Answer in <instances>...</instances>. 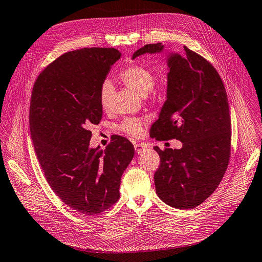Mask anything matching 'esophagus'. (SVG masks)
<instances>
[{"label": "esophagus", "instance_id": "34e87169", "mask_svg": "<svg viewBox=\"0 0 262 262\" xmlns=\"http://www.w3.org/2000/svg\"><path fill=\"white\" fill-rule=\"evenodd\" d=\"M134 150H135V152L136 153H143V152H145L146 150H147V146L145 145V144H135L134 145Z\"/></svg>", "mask_w": 262, "mask_h": 262}]
</instances>
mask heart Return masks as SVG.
<instances>
[{
  "mask_svg": "<svg viewBox=\"0 0 262 262\" xmlns=\"http://www.w3.org/2000/svg\"><path fill=\"white\" fill-rule=\"evenodd\" d=\"M122 82L131 90L136 92L140 96H147L149 93L156 95L163 91V87L154 85V74L153 72L142 65H132L120 73ZM114 92L113 84L110 80H105L100 86L99 91V102L103 109L107 110L110 107L112 96ZM143 123L137 118H127L119 125V129L132 135L136 136L142 130Z\"/></svg>",
  "mask_w": 262,
  "mask_h": 262,
  "instance_id": "heart-1",
  "label": "heart"
}]
</instances>
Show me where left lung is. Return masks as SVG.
<instances>
[{"mask_svg": "<svg viewBox=\"0 0 262 262\" xmlns=\"http://www.w3.org/2000/svg\"><path fill=\"white\" fill-rule=\"evenodd\" d=\"M170 53L167 99L151 132L158 140L176 138L180 149L160 150L154 174L158 197L176 209H193L217 189L230 162L231 116L225 85L205 57L184 46ZM162 43L148 44L132 56L159 53Z\"/></svg>", "mask_w": 262, "mask_h": 262, "instance_id": "8db88e82", "label": "left lung"}]
</instances>
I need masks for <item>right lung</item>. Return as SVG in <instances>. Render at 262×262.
<instances>
[{
    "instance_id": "right-lung-1",
    "label": "right lung",
    "mask_w": 262,
    "mask_h": 262,
    "mask_svg": "<svg viewBox=\"0 0 262 262\" xmlns=\"http://www.w3.org/2000/svg\"><path fill=\"white\" fill-rule=\"evenodd\" d=\"M120 55L115 48L66 52L41 72L32 89L29 127L39 165L59 199L86 216L116 203L120 178L134 156L133 145L122 136L104 152L89 146V127L103 115L100 86Z\"/></svg>"
}]
</instances>
